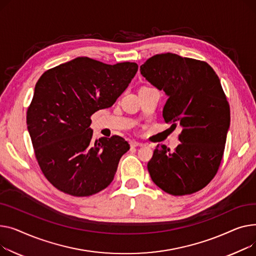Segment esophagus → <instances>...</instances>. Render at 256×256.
Listing matches in <instances>:
<instances>
[{
  "instance_id": "esophagus-1",
  "label": "esophagus",
  "mask_w": 256,
  "mask_h": 256,
  "mask_svg": "<svg viewBox=\"0 0 256 256\" xmlns=\"http://www.w3.org/2000/svg\"><path fill=\"white\" fill-rule=\"evenodd\" d=\"M130 144H131V146H144V144L140 142H131Z\"/></svg>"
}]
</instances>
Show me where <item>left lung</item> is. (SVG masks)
<instances>
[{
    "instance_id": "8db88e82",
    "label": "left lung",
    "mask_w": 256,
    "mask_h": 256,
    "mask_svg": "<svg viewBox=\"0 0 256 256\" xmlns=\"http://www.w3.org/2000/svg\"><path fill=\"white\" fill-rule=\"evenodd\" d=\"M140 74L168 96L164 121L182 128L174 152L156 146L148 163L150 176L168 194L198 192L217 174L230 125L220 80L208 63L170 52L146 60Z\"/></svg>"
}]
</instances>
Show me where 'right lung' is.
Listing matches in <instances>:
<instances>
[{
	"label": "right lung",
	"instance_id": "1",
	"mask_svg": "<svg viewBox=\"0 0 256 256\" xmlns=\"http://www.w3.org/2000/svg\"><path fill=\"white\" fill-rule=\"evenodd\" d=\"M138 69L136 63L108 65L80 56L41 75L26 112L28 131L42 172L60 191L90 196L112 182L129 144L118 135L94 140L90 118L112 106Z\"/></svg>",
	"mask_w": 256,
	"mask_h": 256
}]
</instances>
